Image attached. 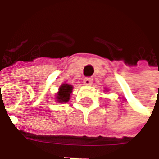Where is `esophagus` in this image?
<instances>
[{"label": "esophagus", "instance_id": "34e87169", "mask_svg": "<svg viewBox=\"0 0 159 159\" xmlns=\"http://www.w3.org/2000/svg\"><path fill=\"white\" fill-rule=\"evenodd\" d=\"M92 83H93V78L92 77H86L83 80L84 85H90V84H92Z\"/></svg>", "mask_w": 159, "mask_h": 159}]
</instances>
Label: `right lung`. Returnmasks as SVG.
I'll return each instance as SVG.
<instances>
[{
  "mask_svg": "<svg viewBox=\"0 0 159 159\" xmlns=\"http://www.w3.org/2000/svg\"><path fill=\"white\" fill-rule=\"evenodd\" d=\"M72 86L71 85H69L67 83H64L61 85V87L59 88V92H58V94H57V101L59 102H67L69 101L70 96V93L72 92Z\"/></svg>",
  "mask_w": 159,
  "mask_h": 159,
  "instance_id": "add662e5",
  "label": "right lung"
}]
</instances>
